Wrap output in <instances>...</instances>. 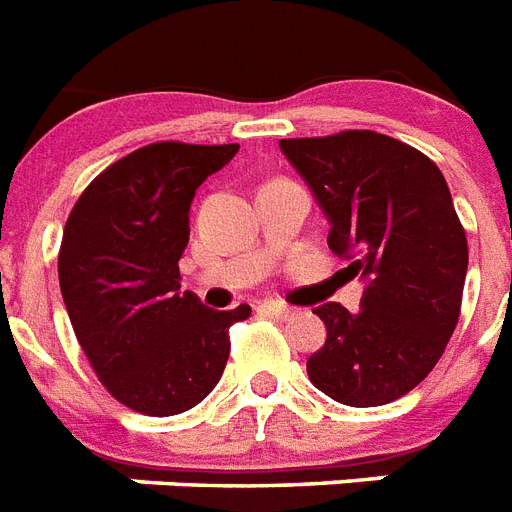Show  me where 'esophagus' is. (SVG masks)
Listing matches in <instances>:
<instances>
[{
	"label": "esophagus",
	"instance_id": "esophagus-1",
	"mask_svg": "<svg viewBox=\"0 0 512 512\" xmlns=\"http://www.w3.org/2000/svg\"><path fill=\"white\" fill-rule=\"evenodd\" d=\"M261 309H264L267 314H272V317H277V320H290V317H296L298 314L296 306L277 304V301H264V304H261Z\"/></svg>",
	"mask_w": 512,
	"mask_h": 512
}]
</instances>
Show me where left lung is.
Returning a JSON list of instances; mask_svg holds the SVG:
<instances>
[{
    "instance_id": "obj_1",
    "label": "left lung",
    "mask_w": 512,
    "mask_h": 512,
    "mask_svg": "<svg viewBox=\"0 0 512 512\" xmlns=\"http://www.w3.org/2000/svg\"><path fill=\"white\" fill-rule=\"evenodd\" d=\"M325 211L330 251L367 282L362 309L322 304L327 338L306 372L322 394L378 407L410 394L455 333L468 240L447 179L415 147L378 132L280 140Z\"/></svg>"
}]
</instances>
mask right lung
<instances>
[{
  "mask_svg": "<svg viewBox=\"0 0 512 512\" xmlns=\"http://www.w3.org/2000/svg\"><path fill=\"white\" fill-rule=\"evenodd\" d=\"M240 145L153 142L110 163L63 230L57 275L73 333L97 378L129 410L169 418L203 402L230 357V327L179 290L190 203Z\"/></svg>",
  "mask_w": 512,
  "mask_h": 512,
  "instance_id": "add662e5",
  "label": "right lung"
}]
</instances>
